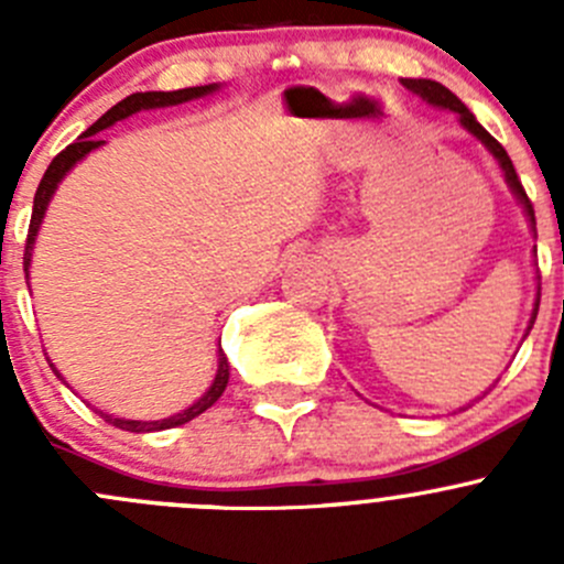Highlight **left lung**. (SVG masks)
Wrapping results in <instances>:
<instances>
[{"label": "left lung", "mask_w": 564, "mask_h": 564, "mask_svg": "<svg viewBox=\"0 0 564 564\" xmlns=\"http://www.w3.org/2000/svg\"><path fill=\"white\" fill-rule=\"evenodd\" d=\"M403 87L412 89V93H417L420 98L429 100V104L442 106V108H451V111H456V113H458L460 124H464V128L469 130L471 135H477V139H480L482 144L488 147V152H491V155L497 158L499 166H502V172H505V180H508V185L513 187V193H516V196H519V202L524 204V209H527L529 220H532V226H534V209H532V202H529V196H527L524 185H521L519 174H516L513 161H510V155H508V152H505V147L499 144V141L494 139V135L488 133V130L482 128L480 122H477L475 113H471L469 108H466L464 104H460V100L456 98V95L451 93V89L442 87L440 82H431V78H403ZM538 305H540V297H538ZM534 316H538V311H534V314H532V322H529V324H534ZM529 329H532V327H529Z\"/></svg>", "instance_id": "1"}]
</instances>
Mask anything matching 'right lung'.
I'll use <instances>...</instances> for the list:
<instances>
[{"label":"right lung","instance_id":"obj_1","mask_svg":"<svg viewBox=\"0 0 564 564\" xmlns=\"http://www.w3.org/2000/svg\"><path fill=\"white\" fill-rule=\"evenodd\" d=\"M218 89V84H207V87H187V89H174V93H135L130 95V98L119 100L117 106L108 108L104 117L98 119V122L93 124V128L84 130L82 135H78V141H73V144H67L65 150L59 152V155L51 161V166L45 169L43 180H40L37 185V193H35V207H32V220H30V231H26V246H24V272H30V261H32V246H35V237H37V229H40V220H43L45 215V207H48L51 196H54L56 185H59V180L70 172L73 166H76L78 161H82L87 152H93L95 147H100L104 141L98 139V133L108 124L119 122V119L130 117V113L141 111V108H161V106H176V104H185V100H193V98H204V95L215 93ZM54 368V366H51ZM56 377H59V371H54ZM62 379V377H59ZM226 384H229V360H226L224 351H218V373H215V382L213 388L204 392L202 398H198L193 406H187L185 412L174 414V417H166V420H155V423H141V420H124V417H111V414H104L98 412L100 417L106 420L108 425H117V429L122 431H130V434H147V431H166V429H176V425H185L191 423L193 417H198L202 412H207L209 406H213L215 401H218L220 395H224Z\"/></svg>","mask_w":564,"mask_h":564}]
</instances>
